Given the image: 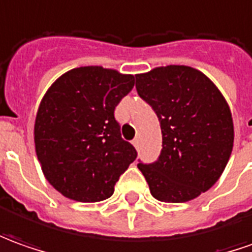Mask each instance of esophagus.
Returning a JSON list of instances; mask_svg holds the SVG:
<instances>
[{
    "label": "esophagus",
    "mask_w": 252,
    "mask_h": 252,
    "mask_svg": "<svg viewBox=\"0 0 252 252\" xmlns=\"http://www.w3.org/2000/svg\"><path fill=\"white\" fill-rule=\"evenodd\" d=\"M132 145L135 146V148H139V139H138V138H135V139L132 140Z\"/></svg>",
    "instance_id": "esophagus-1"
}]
</instances>
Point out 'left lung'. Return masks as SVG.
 <instances>
[{
    "instance_id": "8db88e82",
    "label": "left lung",
    "mask_w": 252,
    "mask_h": 252,
    "mask_svg": "<svg viewBox=\"0 0 252 252\" xmlns=\"http://www.w3.org/2000/svg\"><path fill=\"white\" fill-rule=\"evenodd\" d=\"M135 77L139 96L161 126L158 160L138 164L152 196L164 203L198 197L220 179L232 155L234 128L226 99L189 66H161Z\"/></svg>"
}]
</instances>
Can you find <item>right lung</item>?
Instances as JSON below:
<instances>
[{
  "mask_svg": "<svg viewBox=\"0 0 252 252\" xmlns=\"http://www.w3.org/2000/svg\"><path fill=\"white\" fill-rule=\"evenodd\" d=\"M135 77L113 68L68 70L41 100L34 143L47 181L64 197L96 203L109 198L136 150L121 138L114 109Z\"/></svg>",
  "mask_w": 252,
  "mask_h": 252,
  "instance_id": "right-lung-1",
  "label": "right lung"
}]
</instances>
